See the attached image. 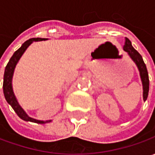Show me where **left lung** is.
Wrapping results in <instances>:
<instances>
[{
	"label": "left lung",
	"instance_id": "obj_1",
	"mask_svg": "<svg viewBox=\"0 0 155 155\" xmlns=\"http://www.w3.org/2000/svg\"><path fill=\"white\" fill-rule=\"evenodd\" d=\"M123 50L126 52H128L129 57L135 63L137 68L140 71V79H141L142 86H143V100L146 101L148 96V91H149V79H148V73H147L146 64L143 61L142 57L140 56V53L132 46L131 41L128 38L125 39V45L123 46Z\"/></svg>",
	"mask_w": 155,
	"mask_h": 155
}]
</instances>
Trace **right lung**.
<instances>
[{
    "label": "right lung",
    "mask_w": 155,
    "mask_h": 155,
    "mask_svg": "<svg viewBox=\"0 0 155 155\" xmlns=\"http://www.w3.org/2000/svg\"><path fill=\"white\" fill-rule=\"evenodd\" d=\"M46 39H47L33 38V39H30L27 40L25 43H23L21 47L15 51V53H14V55L11 57V58L9 59L8 63V64H7V66L5 68L4 78H3V93H4L5 98L7 100V102L12 106V108L14 109L15 113L18 115V116L20 118H21L24 121L35 122V123H40V124H44V123L50 122L51 120L44 122V121H39V120L33 119L32 117L27 116V113L21 108V105L19 104L17 99L15 97V93H14V91H13V86H12V79H13V75H14L15 66H16L18 61L20 60V58L22 56V54L27 50V47L31 45L33 41H42V40H46Z\"/></svg>",
    "instance_id": "obj_1"
}]
</instances>
